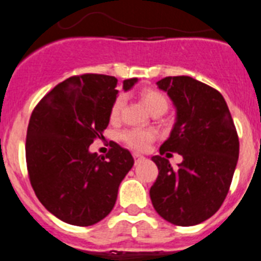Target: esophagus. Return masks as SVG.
<instances>
[{
	"mask_svg": "<svg viewBox=\"0 0 261 261\" xmlns=\"http://www.w3.org/2000/svg\"><path fill=\"white\" fill-rule=\"evenodd\" d=\"M133 158H135L136 162H139L140 160H142V158H144V155L140 154V153H133Z\"/></svg>",
	"mask_w": 261,
	"mask_h": 261,
	"instance_id": "obj_1",
	"label": "esophagus"
}]
</instances>
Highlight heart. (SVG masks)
I'll return each instance as SVG.
<instances>
[{
    "mask_svg": "<svg viewBox=\"0 0 261 261\" xmlns=\"http://www.w3.org/2000/svg\"><path fill=\"white\" fill-rule=\"evenodd\" d=\"M140 99L146 107L149 112L152 115L158 116L162 115L168 111L169 108V99L161 91L154 90V88H144L140 92ZM124 95H117L116 99L113 100L111 109H109V119L111 120H117L121 112L122 106H124ZM154 132L152 129H145V128H135V129H126L120 135L121 141L129 146L133 150L137 152H142L145 149L149 148V145L152 144L154 140Z\"/></svg>",
    "mask_w": 261,
    "mask_h": 261,
    "instance_id": "obj_1",
    "label": "heart"
}]
</instances>
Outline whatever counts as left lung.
Segmentation results:
<instances>
[{
  "label": "left lung",
  "instance_id": "8db88e82",
  "mask_svg": "<svg viewBox=\"0 0 261 261\" xmlns=\"http://www.w3.org/2000/svg\"><path fill=\"white\" fill-rule=\"evenodd\" d=\"M157 86L174 104L177 121L160 155L152 157L158 177L149 194L165 220L194 226L213 217L226 199L239 157V137L219 91L190 76L164 77ZM169 151L184 157L177 169L166 158Z\"/></svg>",
  "mask_w": 261,
  "mask_h": 261
}]
</instances>
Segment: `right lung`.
<instances>
[{
  "label": "right lung",
  "instance_id": "obj_1",
  "mask_svg": "<svg viewBox=\"0 0 261 261\" xmlns=\"http://www.w3.org/2000/svg\"><path fill=\"white\" fill-rule=\"evenodd\" d=\"M137 77L122 82L129 90ZM117 79L84 73L54 87L37 104L28 126L26 165L35 195L53 215L73 226H92L108 215L132 169L129 150L113 142L106 157L88 148L103 137Z\"/></svg>",
  "mask_w": 261,
  "mask_h": 261
}]
</instances>
